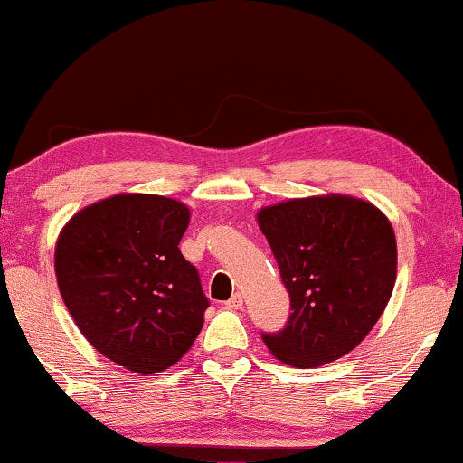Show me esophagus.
<instances>
[{"label": "esophagus", "instance_id": "obj_1", "mask_svg": "<svg viewBox=\"0 0 463 463\" xmlns=\"http://www.w3.org/2000/svg\"><path fill=\"white\" fill-rule=\"evenodd\" d=\"M227 308L230 310H240L244 306V302H242V296H240V293H233V296L227 299Z\"/></svg>", "mask_w": 463, "mask_h": 463}]
</instances>
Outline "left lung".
Instances as JSON below:
<instances>
[{
  "label": "left lung",
  "mask_w": 463,
  "mask_h": 463,
  "mask_svg": "<svg viewBox=\"0 0 463 463\" xmlns=\"http://www.w3.org/2000/svg\"><path fill=\"white\" fill-rule=\"evenodd\" d=\"M291 298L283 332L263 334L269 353L315 368L351 353L381 319L398 274L393 227L374 203L329 194L257 213Z\"/></svg>",
  "instance_id": "8db88e82"
}]
</instances>
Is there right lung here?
Wrapping results in <instances>:
<instances>
[{"label": "right lung", "mask_w": 463, "mask_h": 463, "mask_svg": "<svg viewBox=\"0 0 463 463\" xmlns=\"http://www.w3.org/2000/svg\"><path fill=\"white\" fill-rule=\"evenodd\" d=\"M191 210L164 195L117 194L59 233L55 274L95 351L136 374L164 372L202 332L208 299L178 244Z\"/></svg>", "instance_id": "obj_1"}]
</instances>
